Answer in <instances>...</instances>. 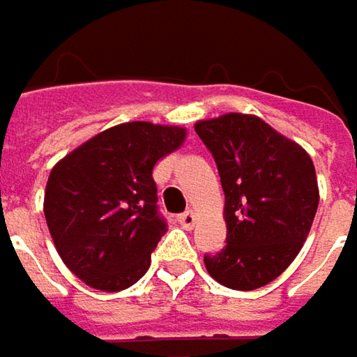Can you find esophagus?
I'll list each match as a JSON object with an SVG mask.
<instances>
[{
  "label": "esophagus",
  "instance_id": "1",
  "mask_svg": "<svg viewBox=\"0 0 357 357\" xmlns=\"http://www.w3.org/2000/svg\"><path fill=\"white\" fill-rule=\"evenodd\" d=\"M176 221H178L185 229H192V225H195V213H192V211H185V213L176 215Z\"/></svg>",
  "mask_w": 357,
  "mask_h": 357
}]
</instances>
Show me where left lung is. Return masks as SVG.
Returning <instances> with one entry per match:
<instances>
[{
  "label": "left lung",
  "mask_w": 357,
  "mask_h": 357,
  "mask_svg": "<svg viewBox=\"0 0 357 357\" xmlns=\"http://www.w3.org/2000/svg\"><path fill=\"white\" fill-rule=\"evenodd\" d=\"M225 192V248L205 254L207 272L234 291L278 278L301 252L317 213L311 156L256 115L225 114L195 123Z\"/></svg>",
  "instance_id": "8db88e82"
}]
</instances>
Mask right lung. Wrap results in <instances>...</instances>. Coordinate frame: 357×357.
<instances>
[{"instance_id": "right-lung-1", "label": "right lung", "mask_w": 357, "mask_h": 357, "mask_svg": "<svg viewBox=\"0 0 357 357\" xmlns=\"http://www.w3.org/2000/svg\"><path fill=\"white\" fill-rule=\"evenodd\" d=\"M178 126L130 121L66 154L50 170L44 217L68 270L97 291L136 284L166 234L152 170L185 142Z\"/></svg>"}]
</instances>
